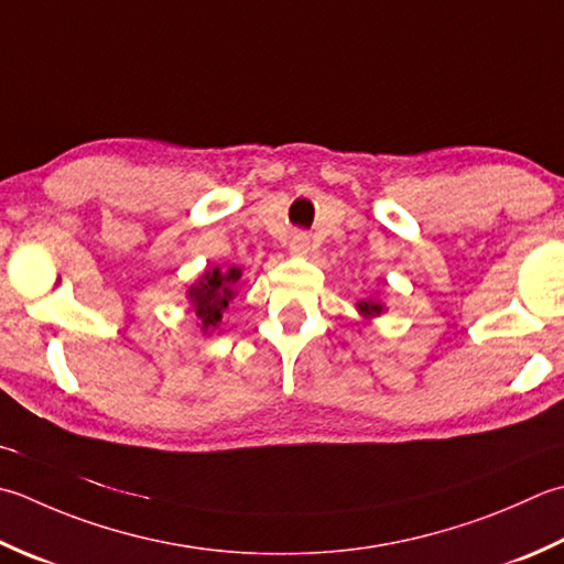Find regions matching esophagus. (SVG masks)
Returning a JSON list of instances; mask_svg holds the SVG:
<instances>
[{
    "label": "esophagus",
    "mask_w": 564,
    "mask_h": 564,
    "mask_svg": "<svg viewBox=\"0 0 564 564\" xmlns=\"http://www.w3.org/2000/svg\"><path fill=\"white\" fill-rule=\"evenodd\" d=\"M289 249L291 253H295V257H303V253L311 251V235H307V231H293Z\"/></svg>",
    "instance_id": "1"
}]
</instances>
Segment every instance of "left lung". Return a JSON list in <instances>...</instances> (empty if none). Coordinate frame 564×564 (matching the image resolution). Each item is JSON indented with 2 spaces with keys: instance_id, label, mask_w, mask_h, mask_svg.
<instances>
[{
  "instance_id": "8db88e82",
  "label": "left lung",
  "mask_w": 564,
  "mask_h": 564,
  "mask_svg": "<svg viewBox=\"0 0 564 564\" xmlns=\"http://www.w3.org/2000/svg\"><path fill=\"white\" fill-rule=\"evenodd\" d=\"M357 311L364 319H371V317H379L386 313V305L379 301V297H364V301L357 303Z\"/></svg>"
}]
</instances>
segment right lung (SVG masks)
Returning a JSON list of instances; mask_svg holds the SVG:
<instances>
[{"label":"right lung","instance_id":"add662e5","mask_svg":"<svg viewBox=\"0 0 564 564\" xmlns=\"http://www.w3.org/2000/svg\"><path fill=\"white\" fill-rule=\"evenodd\" d=\"M241 279V271L231 267L229 271L207 269L200 279H197L191 289H187V297H191L193 311L197 315V327L203 333H213L223 323V313L229 307V301L237 293V281Z\"/></svg>","mask_w":564,"mask_h":564}]
</instances>
